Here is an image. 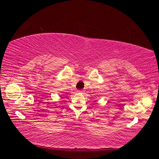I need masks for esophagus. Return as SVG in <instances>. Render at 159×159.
Masks as SVG:
<instances>
[{
    "label": "esophagus",
    "instance_id": "obj_1",
    "mask_svg": "<svg viewBox=\"0 0 159 159\" xmlns=\"http://www.w3.org/2000/svg\"><path fill=\"white\" fill-rule=\"evenodd\" d=\"M79 93H83V90H79Z\"/></svg>",
    "mask_w": 159,
    "mask_h": 159
}]
</instances>
